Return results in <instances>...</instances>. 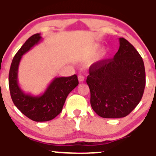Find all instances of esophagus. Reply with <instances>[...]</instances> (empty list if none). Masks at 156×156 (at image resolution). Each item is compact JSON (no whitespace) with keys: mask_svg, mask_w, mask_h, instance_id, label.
<instances>
[{"mask_svg":"<svg viewBox=\"0 0 156 156\" xmlns=\"http://www.w3.org/2000/svg\"><path fill=\"white\" fill-rule=\"evenodd\" d=\"M78 80H79L80 83H82V82H83L84 78H84L83 75H82V74H79V75H78Z\"/></svg>","mask_w":156,"mask_h":156,"instance_id":"obj_1","label":"esophagus"}]
</instances>
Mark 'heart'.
<instances>
[{
	"instance_id": "heart-1",
	"label": "heart",
	"mask_w": 156,
	"mask_h": 156,
	"mask_svg": "<svg viewBox=\"0 0 156 156\" xmlns=\"http://www.w3.org/2000/svg\"><path fill=\"white\" fill-rule=\"evenodd\" d=\"M94 48H95L96 50H98L100 48V45H99V44H97L95 47H94Z\"/></svg>"
}]
</instances>
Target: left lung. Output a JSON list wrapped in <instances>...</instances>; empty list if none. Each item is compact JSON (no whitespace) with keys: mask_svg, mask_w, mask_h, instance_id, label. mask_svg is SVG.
<instances>
[{"mask_svg":"<svg viewBox=\"0 0 156 156\" xmlns=\"http://www.w3.org/2000/svg\"><path fill=\"white\" fill-rule=\"evenodd\" d=\"M119 40L114 58L93 64L87 76L92 108L103 118L128 115L139 103L145 87L142 58L128 40Z\"/></svg>","mask_w":156,"mask_h":156,"instance_id":"obj_1","label":"left lung"}]
</instances>
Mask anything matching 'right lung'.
I'll return each instance as SVG.
<instances>
[{
    "label": "right lung",
    "mask_w": 156,
    "mask_h": 156,
    "mask_svg": "<svg viewBox=\"0 0 156 156\" xmlns=\"http://www.w3.org/2000/svg\"><path fill=\"white\" fill-rule=\"evenodd\" d=\"M42 39L40 34L31 36L17 51L11 64L9 86L11 98L15 106L27 117L35 122H46L54 119L62 111L66 98L78 85V77L55 78L41 95L26 94L18 84V68L22 56Z\"/></svg>",
    "instance_id": "obj_1"
}]
</instances>
